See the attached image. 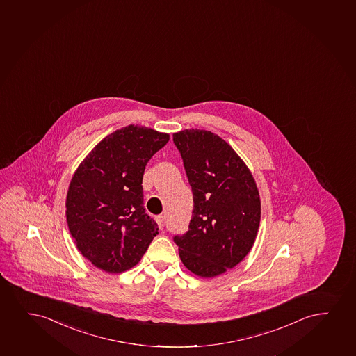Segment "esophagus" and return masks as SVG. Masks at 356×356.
<instances>
[{"label": "esophagus", "mask_w": 356, "mask_h": 356, "mask_svg": "<svg viewBox=\"0 0 356 356\" xmlns=\"http://www.w3.org/2000/svg\"><path fill=\"white\" fill-rule=\"evenodd\" d=\"M155 220H156V222H158V225L160 229H162L163 225H165V216H162V214H160V216H156Z\"/></svg>", "instance_id": "1"}]
</instances>
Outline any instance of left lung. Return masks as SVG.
I'll list each match as a JSON object with an SVG mask.
<instances>
[{
    "mask_svg": "<svg viewBox=\"0 0 356 356\" xmlns=\"http://www.w3.org/2000/svg\"><path fill=\"white\" fill-rule=\"evenodd\" d=\"M173 143L194 195L188 231L173 241L188 270L212 278L250 252L261 214L259 191L245 163L211 131H180Z\"/></svg>",
    "mask_w": 356,
    "mask_h": 356,
    "instance_id": "obj_1",
    "label": "left lung"
}]
</instances>
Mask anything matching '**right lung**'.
I'll return each instance as SVG.
<instances>
[{"mask_svg":"<svg viewBox=\"0 0 356 356\" xmlns=\"http://www.w3.org/2000/svg\"><path fill=\"white\" fill-rule=\"evenodd\" d=\"M167 134L130 127L101 140L68 188V229L83 257L108 273L137 265L159 234L143 206L144 170L166 145Z\"/></svg>","mask_w":356,"mask_h":356,"instance_id":"1","label":"right lung"}]
</instances>
